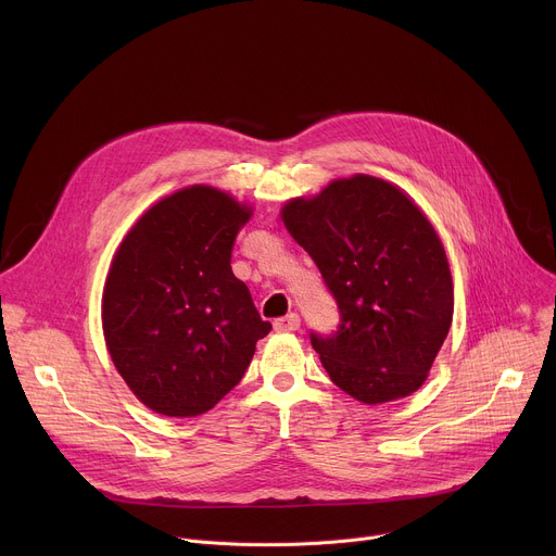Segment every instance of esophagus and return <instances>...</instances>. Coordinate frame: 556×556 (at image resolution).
<instances>
[{
  "mask_svg": "<svg viewBox=\"0 0 556 556\" xmlns=\"http://www.w3.org/2000/svg\"><path fill=\"white\" fill-rule=\"evenodd\" d=\"M273 326L277 332H294L301 328V319H299V314L290 312L288 316H283V319H277Z\"/></svg>",
  "mask_w": 556,
  "mask_h": 556,
  "instance_id": "34e87169",
  "label": "esophagus"
}]
</instances>
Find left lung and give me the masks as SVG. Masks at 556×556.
<instances>
[{"label": "left lung", "mask_w": 556, "mask_h": 556, "mask_svg": "<svg viewBox=\"0 0 556 556\" xmlns=\"http://www.w3.org/2000/svg\"><path fill=\"white\" fill-rule=\"evenodd\" d=\"M339 307V328L309 332L332 382L365 405L414 393L453 319V283L429 219L393 185L354 176L281 211Z\"/></svg>", "instance_id": "8db88e82"}]
</instances>
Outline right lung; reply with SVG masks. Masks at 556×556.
<instances>
[{
	"label": "right lung",
	"instance_id": "add662e5",
	"mask_svg": "<svg viewBox=\"0 0 556 556\" xmlns=\"http://www.w3.org/2000/svg\"><path fill=\"white\" fill-rule=\"evenodd\" d=\"M251 208L211 187L151 206L123 240L103 290L110 356L138 401L163 416L213 409L270 332L230 268Z\"/></svg>",
	"mask_w": 556,
	"mask_h": 556
}]
</instances>
